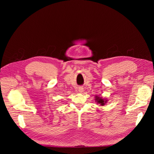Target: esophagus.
I'll return each instance as SVG.
<instances>
[{"instance_id": "esophagus-1", "label": "esophagus", "mask_w": 154, "mask_h": 154, "mask_svg": "<svg viewBox=\"0 0 154 154\" xmlns=\"http://www.w3.org/2000/svg\"><path fill=\"white\" fill-rule=\"evenodd\" d=\"M78 91H79V93H83V91H84L83 87H79V88H78Z\"/></svg>"}]
</instances>
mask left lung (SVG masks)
Segmentation results:
<instances>
[{
  "mask_svg": "<svg viewBox=\"0 0 154 154\" xmlns=\"http://www.w3.org/2000/svg\"><path fill=\"white\" fill-rule=\"evenodd\" d=\"M94 100H95L97 104H100V106H104L108 101V100L106 99H103L102 97H100V96H97V95L94 97Z\"/></svg>",
  "mask_w": 154,
  "mask_h": 154,
  "instance_id": "left-lung-1",
  "label": "left lung"
}]
</instances>
